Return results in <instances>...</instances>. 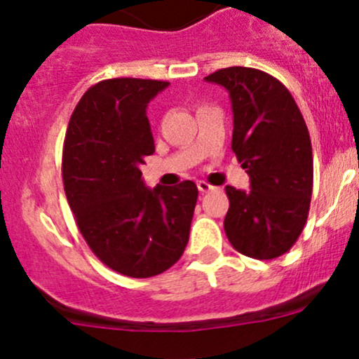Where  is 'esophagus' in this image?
I'll return each mask as SVG.
<instances>
[{
	"label": "esophagus",
	"instance_id": "esophagus-1",
	"mask_svg": "<svg viewBox=\"0 0 359 359\" xmlns=\"http://www.w3.org/2000/svg\"><path fill=\"white\" fill-rule=\"evenodd\" d=\"M198 189H200V193H208V191L215 189V187L210 186V184L205 182V180H198Z\"/></svg>",
	"mask_w": 359,
	"mask_h": 359
}]
</instances>
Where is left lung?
Masks as SVG:
<instances>
[{
    "label": "left lung",
    "mask_w": 359,
    "mask_h": 359,
    "mask_svg": "<svg viewBox=\"0 0 359 359\" xmlns=\"http://www.w3.org/2000/svg\"><path fill=\"white\" fill-rule=\"evenodd\" d=\"M233 104V151L250 191L227 186L224 231L234 250L259 260L283 255L299 240L313 194V147L302 112L287 86L253 67L206 76Z\"/></svg>",
    "instance_id": "1"
}]
</instances>
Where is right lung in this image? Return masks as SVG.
I'll return each instance as SVG.
<instances>
[{
	"label": "right lung",
	"mask_w": 359,
	"mask_h": 359,
	"mask_svg": "<svg viewBox=\"0 0 359 359\" xmlns=\"http://www.w3.org/2000/svg\"><path fill=\"white\" fill-rule=\"evenodd\" d=\"M166 86L99 81L79 99L64 139V191L76 226L100 262L130 278L156 276L182 257L198 200L193 180L144 186L140 165L154 153L146 107Z\"/></svg>",
	"instance_id": "obj_1"
}]
</instances>
